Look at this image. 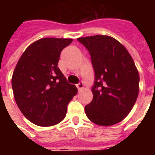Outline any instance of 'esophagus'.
<instances>
[{
    "instance_id": "obj_1",
    "label": "esophagus",
    "mask_w": 155,
    "mask_h": 155,
    "mask_svg": "<svg viewBox=\"0 0 155 155\" xmlns=\"http://www.w3.org/2000/svg\"><path fill=\"white\" fill-rule=\"evenodd\" d=\"M76 86H77L78 90L81 91V90H82V89L84 88V84H83V82H80L79 84H76Z\"/></svg>"
}]
</instances>
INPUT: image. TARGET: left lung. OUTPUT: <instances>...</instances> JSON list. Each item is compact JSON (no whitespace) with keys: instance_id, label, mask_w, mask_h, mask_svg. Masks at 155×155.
<instances>
[{"instance_id":"obj_1","label":"left lung","mask_w":155,"mask_h":155,"mask_svg":"<svg viewBox=\"0 0 155 155\" xmlns=\"http://www.w3.org/2000/svg\"><path fill=\"white\" fill-rule=\"evenodd\" d=\"M91 54L94 71L93 100L84 107L88 119L101 126L119 123L136 102L140 75L126 48L109 35L78 38Z\"/></svg>"}]
</instances>
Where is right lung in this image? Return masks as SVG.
Returning a JSON list of instances; mask_svg holds the SVG:
<instances>
[{"instance_id":"add662e5","label":"right lung","mask_w":155,"mask_h":155,"mask_svg":"<svg viewBox=\"0 0 155 155\" xmlns=\"http://www.w3.org/2000/svg\"><path fill=\"white\" fill-rule=\"evenodd\" d=\"M72 39L42 38L26 48L12 74L14 98L24 116L38 126L57 124L77 94L58 68L61 51Z\"/></svg>"}]
</instances>
